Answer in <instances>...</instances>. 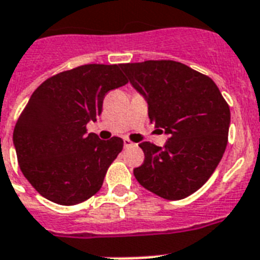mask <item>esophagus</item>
<instances>
[{"instance_id": "1", "label": "esophagus", "mask_w": 260, "mask_h": 260, "mask_svg": "<svg viewBox=\"0 0 260 260\" xmlns=\"http://www.w3.org/2000/svg\"><path fill=\"white\" fill-rule=\"evenodd\" d=\"M136 145V143H133L132 141L128 140V138H123V146L124 149H128V147H133Z\"/></svg>"}]
</instances>
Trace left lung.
<instances>
[{
  "label": "left lung",
  "mask_w": 260,
  "mask_h": 260,
  "mask_svg": "<svg viewBox=\"0 0 260 260\" xmlns=\"http://www.w3.org/2000/svg\"><path fill=\"white\" fill-rule=\"evenodd\" d=\"M147 102L149 118L169 136L165 146L142 142L145 161L134 169L143 188L181 200L208 181L228 142L231 113L212 79L173 60L120 64Z\"/></svg>",
  "instance_id": "obj_1"
}]
</instances>
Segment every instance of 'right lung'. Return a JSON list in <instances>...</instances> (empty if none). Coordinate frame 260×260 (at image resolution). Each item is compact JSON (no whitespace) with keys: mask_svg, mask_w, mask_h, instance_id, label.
Returning <instances> with one entry per match:
<instances>
[{"mask_svg":"<svg viewBox=\"0 0 260 260\" xmlns=\"http://www.w3.org/2000/svg\"><path fill=\"white\" fill-rule=\"evenodd\" d=\"M120 64H86L47 79L18 118L13 143L20 169L41 196L60 205L86 201L102 188L123 141L87 134L105 95L124 86Z\"/></svg>","mask_w":260,"mask_h":260,"instance_id":"obj_1","label":"right lung"}]
</instances>
